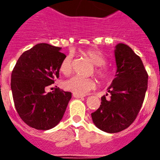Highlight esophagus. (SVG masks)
Returning a JSON list of instances; mask_svg holds the SVG:
<instances>
[{"label": "esophagus", "instance_id": "34e87169", "mask_svg": "<svg viewBox=\"0 0 160 160\" xmlns=\"http://www.w3.org/2000/svg\"><path fill=\"white\" fill-rule=\"evenodd\" d=\"M73 96L76 98H82L85 97V95L83 94H76V93H73Z\"/></svg>", "mask_w": 160, "mask_h": 160}]
</instances>
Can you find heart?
I'll return each instance as SVG.
<instances>
[{"instance_id": "heart-1", "label": "heart", "mask_w": 160, "mask_h": 160, "mask_svg": "<svg viewBox=\"0 0 160 160\" xmlns=\"http://www.w3.org/2000/svg\"><path fill=\"white\" fill-rule=\"evenodd\" d=\"M83 55L88 58L90 62L95 66V72L100 78H106L109 74L108 70L104 65L106 58L101 52L95 49H87L82 52ZM59 70L65 75H69L72 71V55L68 54L61 62ZM95 80L91 78H82L74 76L64 82L66 90L79 94H85L90 90L95 88Z\"/></svg>"}]
</instances>
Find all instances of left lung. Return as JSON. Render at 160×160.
Instances as JSON below:
<instances>
[{
	"instance_id": "left-lung-1",
	"label": "left lung",
	"mask_w": 160,
	"mask_h": 160,
	"mask_svg": "<svg viewBox=\"0 0 160 160\" xmlns=\"http://www.w3.org/2000/svg\"><path fill=\"white\" fill-rule=\"evenodd\" d=\"M114 58L115 78L107 89L111 98L102 96L99 108L91 114L94 125L107 133L123 131L135 121L148 90V73L140 58L130 46L116 45Z\"/></svg>"
}]
</instances>
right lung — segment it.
<instances>
[{"instance_id":"obj_1","label":"right lung","mask_w":160,"mask_h":160,"mask_svg":"<svg viewBox=\"0 0 160 160\" xmlns=\"http://www.w3.org/2000/svg\"><path fill=\"white\" fill-rule=\"evenodd\" d=\"M62 48L40 43L18 58L11 76V90L19 116L37 130H49L60 122L71 93L46 88L59 77V67L66 55Z\"/></svg>"}]
</instances>
